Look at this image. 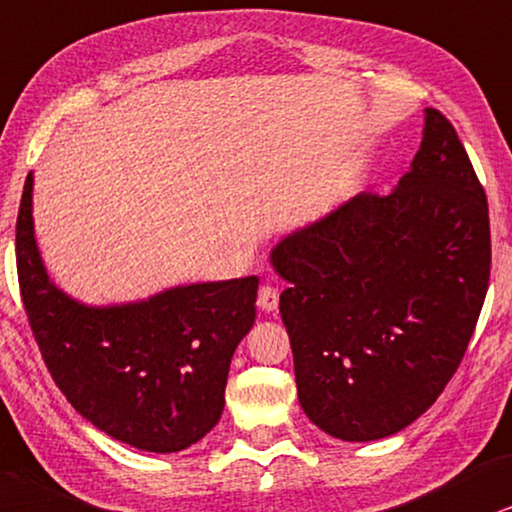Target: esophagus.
Returning <instances> with one entry per match:
<instances>
[{"label":"esophagus","mask_w":512,"mask_h":512,"mask_svg":"<svg viewBox=\"0 0 512 512\" xmlns=\"http://www.w3.org/2000/svg\"><path fill=\"white\" fill-rule=\"evenodd\" d=\"M257 307H260L262 312H276L278 290L274 286H262L260 293H257Z\"/></svg>","instance_id":"1"}]
</instances>
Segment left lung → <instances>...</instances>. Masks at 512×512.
Here are the masks:
<instances>
[{"label":"left lung","instance_id":"8db88e82","mask_svg":"<svg viewBox=\"0 0 512 512\" xmlns=\"http://www.w3.org/2000/svg\"><path fill=\"white\" fill-rule=\"evenodd\" d=\"M269 257L307 418L345 442L404 430L456 373L489 288L487 196L454 125L425 108L390 196L349 198Z\"/></svg>","mask_w":512,"mask_h":512}]
</instances>
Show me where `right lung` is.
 Wrapping results in <instances>:
<instances>
[{
	"mask_svg": "<svg viewBox=\"0 0 512 512\" xmlns=\"http://www.w3.org/2000/svg\"><path fill=\"white\" fill-rule=\"evenodd\" d=\"M18 283L58 390L94 428L153 454L196 444L224 411L231 357L255 323L260 278L189 283L94 307L51 281L35 241L32 172L16 222Z\"/></svg>",
	"mask_w": 512,
	"mask_h": 512,
	"instance_id": "right-lung-1",
	"label": "right lung"
}]
</instances>
